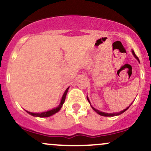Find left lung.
<instances>
[{
    "mask_svg": "<svg viewBox=\"0 0 151 151\" xmlns=\"http://www.w3.org/2000/svg\"><path fill=\"white\" fill-rule=\"evenodd\" d=\"M132 53H133V55H134V57L135 58H136V59H138V61H139V60H138V57L136 56V54H135V52H134V51H133V50H132ZM86 98H87V100H88V101L90 103V101H89V99H88V97L87 96H86ZM131 106V105H130ZM130 106L129 107H127V108L126 109H124V110H123V111H120V112H119V113H113V114H109V113H104V112H101V111H99V110H97V109H94L93 108V107H92V109H93V110L95 111L96 112V113H97L98 114H99V115H101V116H117V115H120V114H123L124 113V112H125L126 110H127L130 107Z\"/></svg>",
    "mask_w": 151,
    "mask_h": 151,
    "instance_id": "left-lung-1",
    "label": "left lung"
}]
</instances>
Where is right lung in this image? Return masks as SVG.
<instances>
[{
    "label": "right lung",
    "instance_id": "add662e5",
    "mask_svg": "<svg viewBox=\"0 0 151 151\" xmlns=\"http://www.w3.org/2000/svg\"><path fill=\"white\" fill-rule=\"evenodd\" d=\"M68 89H69V87L66 89L65 93H64L63 96H62L61 102H60L59 106L57 107V108L53 109L52 110L48 111L43 112V113H32V112H29V111H27L29 114H30V115L33 116H37V117H48V116H50L53 115V114H55V113H57V112H58L60 110V109L62 108V105H63L64 102H65V98H66V96H67V91H68Z\"/></svg>",
    "mask_w": 151,
    "mask_h": 151
}]
</instances>
